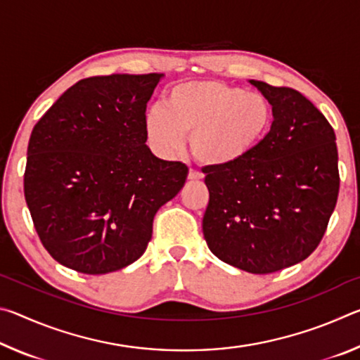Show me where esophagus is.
<instances>
[{"mask_svg": "<svg viewBox=\"0 0 360 360\" xmlns=\"http://www.w3.org/2000/svg\"><path fill=\"white\" fill-rule=\"evenodd\" d=\"M187 178L191 181H200V179H203V174L197 172V169H191V172H188V174H187Z\"/></svg>", "mask_w": 360, "mask_h": 360, "instance_id": "34e87169", "label": "esophagus"}]
</instances>
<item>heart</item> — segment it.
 I'll return each mask as SVG.
<instances>
[{"mask_svg":"<svg viewBox=\"0 0 360 360\" xmlns=\"http://www.w3.org/2000/svg\"><path fill=\"white\" fill-rule=\"evenodd\" d=\"M273 124V108L262 94L214 79L173 85L165 108L152 106L144 127L158 155L172 157L191 135L193 157L206 167L236 165L262 143Z\"/></svg>","mask_w":360,"mask_h":360,"instance_id":"obj_1","label":"heart"}]
</instances>
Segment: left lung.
Masks as SVG:
<instances>
[{
    "mask_svg": "<svg viewBox=\"0 0 360 360\" xmlns=\"http://www.w3.org/2000/svg\"><path fill=\"white\" fill-rule=\"evenodd\" d=\"M249 82L271 103V129L236 165L205 168L203 235L225 264L266 275L318 248L338 198V150L332 125L300 92Z\"/></svg>",
    "mask_w": 360,
    "mask_h": 360,
    "instance_id": "left-lung-1",
    "label": "left lung"
}]
</instances>
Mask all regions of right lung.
<instances>
[{"mask_svg":"<svg viewBox=\"0 0 360 360\" xmlns=\"http://www.w3.org/2000/svg\"><path fill=\"white\" fill-rule=\"evenodd\" d=\"M163 75L95 76L49 108L30 136L23 192L58 264L105 275L144 254L160 206L188 168L146 146V106Z\"/></svg>","mask_w":360,"mask_h":360,"instance_id":"right-lung-1","label":"right lung"}]
</instances>
